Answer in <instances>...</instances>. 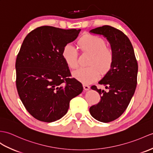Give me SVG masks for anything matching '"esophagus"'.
Wrapping results in <instances>:
<instances>
[{
  "label": "esophagus",
  "mask_w": 153,
  "mask_h": 153,
  "mask_svg": "<svg viewBox=\"0 0 153 153\" xmlns=\"http://www.w3.org/2000/svg\"><path fill=\"white\" fill-rule=\"evenodd\" d=\"M83 88L85 91H88V90L90 89V87L87 85H83Z\"/></svg>",
  "instance_id": "obj_1"
}]
</instances>
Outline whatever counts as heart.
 I'll return each mask as SVG.
<instances>
[{
	"label": "heart",
	"instance_id": "1",
	"mask_svg": "<svg viewBox=\"0 0 153 153\" xmlns=\"http://www.w3.org/2000/svg\"><path fill=\"white\" fill-rule=\"evenodd\" d=\"M78 45L83 53L91 54L88 62L90 66L80 68L73 73L76 79L84 84H90L100 77V70L106 74L111 70L114 61V53L111 48L106 46V42L102 38L87 34L78 41ZM62 56L66 65L71 69L78 66V53L72 45L67 44L64 48Z\"/></svg>",
	"mask_w": 153,
	"mask_h": 153
}]
</instances>
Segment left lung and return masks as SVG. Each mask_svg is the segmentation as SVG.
Segmentation results:
<instances>
[{
  "label": "left lung",
  "instance_id": "1",
  "mask_svg": "<svg viewBox=\"0 0 153 153\" xmlns=\"http://www.w3.org/2000/svg\"><path fill=\"white\" fill-rule=\"evenodd\" d=\"M91 33L106 37L114 53L111 70L99 81V84L104 85L109 91L98 89L96 85H93L91 88L98 92L101 99L89 109L95 119L109 123L125 112L133 97L137 85V61L132 43L121 30L104 25L92 29Z\"/></svg>",
  "mask_w": 153,
  "mask_h": 153
}]
</instances>
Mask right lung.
Wrapping results in <instances>:
<instances>
[{
	"mask_svg": "<svg viewBox=\"0 0 153 153\" xmlns=\"http://www.w3.org/2000/svg\"><path fill=\"white\" fill-rule=\"evenodd\" d=\"M81 29L37 27L24 39L16 61V87L27 111L42 122L65 115L70 102L83 91L82 84L70 78L62 53L76 40Z\"/></svg>",
	"mask_w": 153,
	"mask_h": 153,
	"instance_id": "add662e5",
	"label": "right lung"
}]
</instances>
